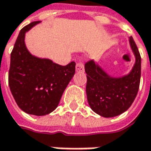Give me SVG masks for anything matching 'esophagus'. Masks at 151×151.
<instances>
[{"label": "esophagus", "mask_w": 151, "mask_h": 151, "mask_svg": "<svg viewBox=\"0 0 151 151\" xmlns=\"http://www.w3.org/2000/svg\"><path fill=\"white\" fill-rule=\"evenodd\" d=\"M76 70L77 72H84L85 71V67H84V64L81 61H78L76 64Z\"/></svg>", "instance_id": "obj_1"}]
</instances>
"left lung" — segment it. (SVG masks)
Wrapping results in <instances>:
<instances>
[{"label": "left lung", "mask_w": 151, "mask_h": 151, "mask_svg": "<svg viewBox=\"0 0 151 151\" xmlns=\"http://www.w3.org/2000/svg\"><path fill=\"white\" fill-rule=\"evenodd\" d=\"M129 41L135 62L128 75L112 77L93 60L85 65L88 103L92 111L103 117H114L124 113L137 96L141 74V58L132 36L129 38Z\"/></svg>", "instance_id": "1"}]
</instances>
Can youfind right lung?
I'll use <instances>...</instances> for the list:
<instances>
[{"label": "right lung", "mask_w": 151, "mask_h": 151, "mask_svg": "<svg viewBox=\"0 0 151 151\" xmlns=\"http://www.w3.org/2000/svg\"><path fill=\"white\" fill-rule=\"evenodd\" d=\"M40 21L21 29L11 54L8 76L10 90L18 106L27 114H50L59 105L64 91L76 72V63H54L31 55L25 44L26 31Z\"/></svg>", "instance_id": "right-lung-1"}]
</instances>
